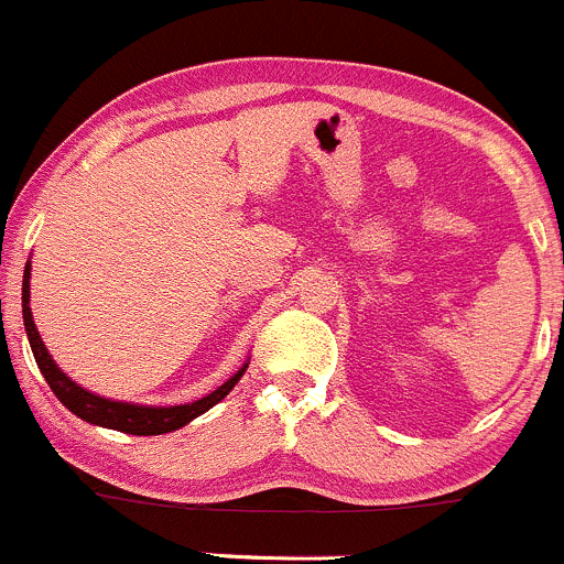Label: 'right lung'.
<instances>
[{"mask_svg": "<svg viewBox=\"0 0 564 564\" xmlns=\"http://www.w3.org/2000/svg\"><path fill=\"white\" fill-rule=\"evenodd\" d=\"M30 280H32V263L26 260L24 284H21V312H24V328H26V339H30L32 354H35L37 367H41L43 378H46V383L52 387V392L57 394L59 403H63L70 414L79 416V420L90 422V425L131 433V436H161V433L181 431V427H186L188 422L197 420L199 414H205V411L214 409L216 403H221V400L230 394V389L241 381L243 372H247L249 361H243V365L238 367V370L232 372L221 387H216L214 392L194 400V403H181V405H142V403H126V400H111V398H104V394H95L90 389L82 387V383H76L74 378L65 376V372L57 367V361L52 359L46 345H43L35 321H32Z\"/></svg>", "mask_w": 564, "mask_h": 564, "instance_id": "add662e5", "label": "right lung"}]
</instances>
